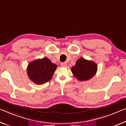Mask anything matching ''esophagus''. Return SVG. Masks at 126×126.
I'll list each match as a JSON object with an SVG mask.
<instances>
[{
  "label": "esophagus",
  "mask_w": 126,
  "mask_h": 126,
  "mask_svg": "<svg viewBox=\"0 0 126 126\" xmlns=\"http://www.w3.org/2000/svg\"><path fill=\"white\" fill-rule=\"evenodd\" d=\"M67 65L66 63H61V66L63 67H66Z\"/></svg>",
  "instance_id": "34e87169"
}]
</instances>
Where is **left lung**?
<instances>
[{
	"mask_svg": "<svg viewBox=\"0 0 126 126\" xmlns=\"http://www.w3.org/2000/svg\"><path fill=\"white\" fill-rule=\"evenodd\" d=\"M97 68V65L94 62L80 58L77 61L74 66L71 68V71L79 80H87L96 74Z\"/></svg>",
	"mask_w": 126,
	"mask_h": 126,
	"instance_id": "8db88e82",
	"label": "left lung"
}]
</instances>
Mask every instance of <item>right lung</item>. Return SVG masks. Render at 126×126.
Wrapping results in <instances>:
<instances>
[{
    "label": "right lung",
    "instance_id": "1",
    "mask_svg": "<svg viewBox=\"0 0 126 126\" xmlns=\"http://www.w3.org/2000/svg\"><path fill=\"white\" fill-rule=\"evenodd\" d=\"M57 65L52 63L49 59L44 57L32 62L28 65V74L32 82L42 84L51 80Z\"/></svg>",
    "mask_w": 126,
    "mask_h": 126
}]
</instances>
